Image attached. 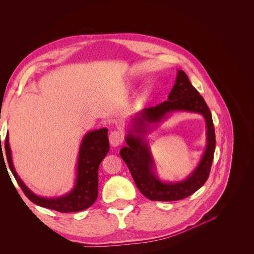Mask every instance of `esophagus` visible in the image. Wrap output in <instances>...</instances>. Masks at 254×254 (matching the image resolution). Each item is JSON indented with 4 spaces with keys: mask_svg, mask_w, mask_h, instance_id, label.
<instances>
[{
    "mask_svg": "<svg viewBox=\"0 0 254 254\" xmlns=\"http://www.w3.org/2000/svg\"><path fill=\"white\" fill-rule=\"evenodd\" d=\"M125 140V134L122 130H112L109 134V141L111 146L116 147L121 145Z\"/></svg>",
    "mask_w": 254,
    "mask_h": 254,
    "instance_id": "1",
    "label": "esophagus"
}]
</instances>
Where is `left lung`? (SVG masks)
Masks as SVG:
<instances>
[{"label":"left lung","mask_w":254,"mask_h":254,"mask_svg":"<svg viewBox=\"0 0 254 254\" xmlns=\"http://www.w3.org/2000/svg\"><path fill=\"white\" fill-rule=\"evenodd\" d=\"M175 111L197 112L207 122V149L199 164L192 174L181 182L160 181L155 174V165L149 147L144 139L145 133ZM152 127L149 129L148 125ZM127 146L121 150V156L127 165L140 192L152 201H177L195 193L208 179L215 149V132L211 112L199 92L192 86L187 74L178 71L176 83L167 101L143 109L132 118L131 128L126 137Z\"/></svg>","instance_id":"left-lung-1"}]
</instances>
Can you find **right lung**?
I'll return each instance as SVG.
<instances>
[{
    "mask_svg": "<svg viewBox=\"0 0 254 254\" xmlns=\"http://www.w3.org/2000/svg\"><path fill=\"white\" fill-rule=\"evenodd\" d=\"M4 143L5 148L3 147V150L6 152L10 171L26 197L33 203L59 212H77L89 208L95 203L98 197L99 165L109 151L107 128H100L89 131L83 137L77 158L76 180L74 188L68 194L58 198L40 197L35 193H32L26 187L18 175H17L13 166L8 133ZM3 150L1 145V155H3Z\"/></svg>",
    "mask_w": 254,
    "mask_h": 254,
    "instance_id": "1",
    "label": "right lung"
}]
</instances>
